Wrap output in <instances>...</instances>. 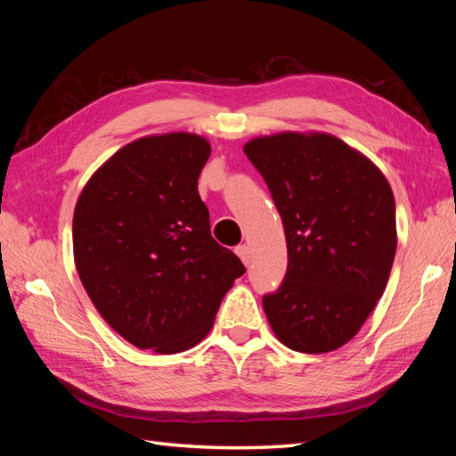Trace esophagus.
<instances>
[{"mask_svg":"<svg viewBox=\"0 0 456 456\" xmlns=\"http://www.w3.org/2000/svg\"><path fill=\"white\" fill-rule=\"evenodd\" d=\"M235 253L239 255V258L243 260V263L248 266V263H250V253H248V247L247 245H239L237 248H235Z\"/></svg>","mask_w":456,"mask_h":456,"instance_id":"34e87169","label":"esophagus"}]
</instances>
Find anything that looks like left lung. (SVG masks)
<instances>
[{
    "mask_svg": "<svg viewBox=\"0 0 456 456\" xmlns=\"http://www.w3.org/2000/svg\"><path fill=\"white\" fill-rule=\"evenodd\" d=\"M282 217L288 268L263 307L280 341L329 353L358 333L388 284L395 201L374 164L331 134L282 133L245 144Z\"/></svg>",
    "mask_w": 456,
    "mask_h": 456,
    "instance_id": "1",
    "label": "left lung"
}]
</instances>
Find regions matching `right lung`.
Returning <instances> with one entry per match:
<instances>
[{
	"label": "right lung",
	"instance_id": "right-lung-1",
	"mask_svg": "<svg viewBox=\"0 0 456 456\" xmlns=\"http://www.w3.org/2000/svg\"><path fill=\"white\" fill-rule=\"evenodd\" d=\"M211 147L190 133L134 141L76 203L72 240L95 309L134 346L182 353L209 333L245 266L211 237L198 178Z\"/></svg>",
	"mask_w": 456,
	"mask_h": 456
}]
</instances>
